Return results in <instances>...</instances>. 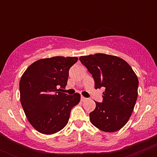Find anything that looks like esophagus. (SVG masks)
Segmentation results:
<instances>
[{
  "label": "esophagus",
  "mask_w": 157,
  "mask_h": 157,
  "mask_svg": "<svg viewBox=\"0 0 157 157\" xmlns=\"http://www.w3.org/2000/svg\"><path fill=\"white\" fill-rule=\"evenodd\" d=\"M86 100H87V98H86V97H81V101L84 102V101H86Z\"/></svg>",
  "instance_id": "esophagus-1"
}]
</instances>
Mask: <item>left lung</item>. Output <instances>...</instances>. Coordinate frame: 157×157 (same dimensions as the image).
Masks as SVG:
<instances>
[{
    "instance_id": "1",
    "label": "left lung",
    "mask_w": 157,
    "mask_h": 157,
    "mask_svg": "<svg viewBox=\"0 0 157 157\" xmlns=\"http://www.w3.org/2000/svg\"><path fill=\"white\" fill-rule=\"evenodd\" d=\"M80 60L95 82V89H105L103 101H95L89 113L95 127L105 132H115L128 121L138 96L139 81L132 68L117 56L95 54L81 56Z\"/></svg>"
}]
</instances>
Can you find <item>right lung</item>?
I'll use <instances>...</instances> for the list:
<instances>
[{
	"label": "right lung",
	"instance_id": "right-lung-1",
	"mask_svg": "<svg viewBox=\"0 0 157 157\" xmlns=\"http://www.w3.org/2000/svg\"><path fill=\"white\" fill-rule=\"evenodd\" d=\"M77 57L40 59L30 65L20 80L21 102L27 120L41 134L58 132L67 125L70 112L80 101L78 93L67 95L65 89L69 68Z\"/></svg>",
	"mask_w": 157,
	"mask_h": 157
}]
</instances>
